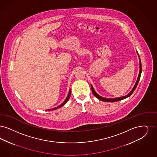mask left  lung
<instances>
[{"instance_id":"obj_1","label":"left lung","mask_w":157,"mask_h":157,"mask_svg":"<svg viewBox=\"0 0 157 157\" xmlns=\"http://www.w3.org/2000/svg\"><path fill=\"white\" fill-rule=\"evenodd\" d=\"M141 71H142V66H141V60H140V73H139V75H138V77L137 80H136V84H135L134 87H133V89L131 90V91L130 92V93H129L128 95H127V96L121 97H118V98H104V97H102L99 96L98 94H97L96 93V91H94V89H93V86H91V91H92V92H93V94L94 96H95L96 97H97L98 99H99V100H101V101H105V102H116V101H118L121 100H123V99H125V98H126L130 97V96L133 93V92L134 91V90L136 89V86H137V85H138V82H139V80H140V77H141Z\"/></svg>"}]
</instances>
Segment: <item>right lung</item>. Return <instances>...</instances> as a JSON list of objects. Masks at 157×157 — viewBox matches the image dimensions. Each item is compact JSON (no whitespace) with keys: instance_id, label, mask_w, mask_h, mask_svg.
Segmentation results:
<instances>
[{"instance_id":"add662e5","label":"right lung","mask_w":157,"mask_h":157,"mask_svg":"<svg viewBox=\"0 0 157 157\" xmlns=\"http://www.w3.org/2000/svg\"><path fill=\"white\" fill-rule=\"evenodd\" d=\"M71 96V90H70V91H69V93H68V96L67 97V98H66V99L65 100V101H64V102H63L62 104H61L60 105H59V106H58V107H56V108H54V109H48V110H53V109H58V108H60V107H62L63 105H64L66 102H67V101L68 100V99H69V98H70V97Z\"/></svg>"}]
</instances>
